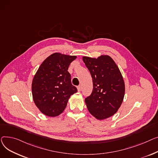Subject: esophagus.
Masks as SVG:
<instances>
[{
    "mask_svg": "<svg viewBox=\"0 0 158 158\" xmlns=\"http://www.w3.org/2000/svg\"><path fill=\"white\" fill-rule=\"evenodd\" d=\"M77 89H78V92L81 91V87L80 85L78 86V87H77Z\"/></svg>",
    "mask_w": 158,
    "mask_h": 158,
    "instance_id": "obj_1",
    "label": "esophagus"
}]
</instances>
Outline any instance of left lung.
Listing matches in <instances>:
<instances>
[{
    "label": "left lung",
    "instance_id": "1",
    "mask_svg": "<svg viewBox=\"0 0 158 158\" xmlns=\"http://www.w3.org/2000/svg\"><path fill=\"white\" fill-rule=\"evenodd\" d=\"M93 81L92 94L85 101L90 114L98 120L113 116L121 105L125 83L117 65L109 55L98 58L83 56Z\"/></svg>",
    "mask_w": 158,
    "mask_h": 158
}]
</instances>
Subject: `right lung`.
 <instances>
[{
  "mask_svg": "<svg viewBox=\"0 0 158 158\" xmlns=\"http://www.w3.org/2000/svg\"><path fill=\"white\" fill-rule=\"evenodd\" d=\"M75 55L54 53L41 64L33 78L32 94L35 105L48 117H57L66 108L71 96L77 92L68 71Z\"/></svg>",
  "mask_w": 158,
  "mask_h": 158,
  "instance_id": "right-lung-1",
  "label": "right lung"
}]
</instances>
